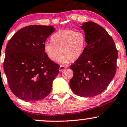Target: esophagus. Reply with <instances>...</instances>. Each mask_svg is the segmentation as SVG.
Instances as JSON below:
<instances>
[{"mask_svg": "<svg viewBox=\"0 0 127 127\" xmlns=\"http://www.w3.org/2000/svg\"><path fill=\"white\" fill-rule=\"evenodd\" d=\"M66 67H67L66 66H62V65H61V66H60V68H59V71H60V72H61V71H63V70L64 69H66Z\"/></svg>", "mask_w": 127, "mask_h": 127, "instance_id": "34e87169", "label": "esophagus"}]
</instances>
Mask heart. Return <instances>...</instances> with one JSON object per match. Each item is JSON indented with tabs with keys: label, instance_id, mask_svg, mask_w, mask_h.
<instances>
[{
	"label": "heart",
	"instance_id": "b5f03b06",
	"mask_svg": "<svg viewBox=\"0 0 127 127\" xmlns=\"http://www.w3.org/2000/svg\"><path fill=\"white\" fill-rule=\"evenodd\" d=\"M52 42L44 44V51L51 60L55 61L58 54V61L67 63L80 58L86 49L87 41L85 34L81 31L65 29L58 31L51 37Z\"/></svg>",
	"mask_w": 127,
	"mask_h": 127
}]
</instances>
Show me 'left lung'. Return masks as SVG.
I'll use <instances>...</instances> for the list:
<instances>
[{
    "mask_svg": "<svg viewBox=\"0 0 127 127\" xmlns=\"http://www.w3.org/2000/svg\"><path fill=\"white\" fill-rule=\"evenodd\" d=\"M81 28L87 44L83 55L70 66L73 76L70 87L79 96L93 97L105 90L115 76L118 51L112 37L100 25L88 22Z\"/></svg>",
    "mask_w": 127,
    "mask_h": 127,
    "instance_id": "left-lung-1",
    "label": "left lung"
}]
</instances>
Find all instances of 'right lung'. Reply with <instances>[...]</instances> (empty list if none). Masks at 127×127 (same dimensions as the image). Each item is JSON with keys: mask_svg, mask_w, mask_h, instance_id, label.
Returning <instances> with one entry per match:
<instances>
[{"mask_svg": "<svg viewBox=\"0 0 127 127\" xmlns=\"http://www.w3.org/2000/svg\"><path fill=\"white\" fill-rule=\"evenodd\" d=\"M54 26L30 25L19 30L5 50L3 69L11 90L26 101H37L49 94L60 66L47 57L44 44Z\"/></svg>", "mask_w": 127, "mask_h": 127, "instance_id": "add662e5", "label": "right lung"}]
</instances>
